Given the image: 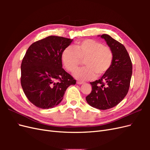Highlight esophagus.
Masks as SVG:
<instances>
[{
  "instance_id": "1",
  "label": "esophagus",
  "mask_w": 150,
  "mask_h": 150,
  "mask_svg": "<svg viewBox=\"0 0 150 150\" xmlns=\"http://www.w3.org/2000/svg\"><path fill=\"white\" fill-rule=\"evenodd\" d=\"M77 84H84V82H83V81H77Z\"/></svg>"
}]
</instances>
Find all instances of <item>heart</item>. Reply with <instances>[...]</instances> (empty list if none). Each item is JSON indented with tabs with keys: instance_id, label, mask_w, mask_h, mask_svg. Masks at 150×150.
Listing matches in <instances>:
<instances>
[{
	"instance_id": "b5f03b06",
	"label": "heart",
	"mask_w": 150,
	"mask_h": 150,
	"mask_svg": "<svg viewBox=\"0 0 150 150\" xmlns=\"http://www.w3.org/2000/svg\"><path fill=\"white\" fill-rule=\"evenodd\" d=\"M74 49L66 47L62 52L61 59L66 69L75 71L84 60L86 66L76 71L74 76L80 81L100 77L110 69L113 61V53L110 47L96 40L85 39L76 42Z\"/></svg>"
}]
</instances>
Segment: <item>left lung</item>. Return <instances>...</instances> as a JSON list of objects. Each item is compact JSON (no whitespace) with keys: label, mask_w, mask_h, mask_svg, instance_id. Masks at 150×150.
<instances>
[{"label":"left lung","mask_w":150,"mask_h":150,"mask_svg":"<svg viewBox=\"0 0 150 150\" xmlns=\"http://www.w3.org/2000/svg\"><path fill=\"white\" fill-rule=\"evenodd\" d=\"M101 38L112 51V64L100 79L90 83L92 91L86 99L91 106L105 110L116 106L126 96L132 76V62L122 44L108 34Z\"/></svg>","instance_id":"8db88e82"}]
</instances>
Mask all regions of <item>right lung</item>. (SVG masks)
Listing matches in <instances>:
<instances>
[{"instance_id": "add662e5", "label": "right lung", "mask_w": 150, "mask_h": 150, "mask_svg": "<svg viewBox=\"0 0 150 150\" xmlns=\"http://www.w3.org/2000/svg\"><path fill=\"white\" fill-rule=\"evenodd\" d=\"M73 39L51 35L32 44L21 64V83L30 103L52 108L63 99L66 89L76 81L62 68L61 55Z\"/></svg>"}]
</instances>
